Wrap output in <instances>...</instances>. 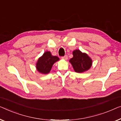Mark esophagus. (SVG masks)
Here are the masks:
<instances>
[{"instance_id": "34e87169", "label": "esophagus", "mask_w": 121, "mask_h": 121, "mask_svg": "<svg viewBox=\"0 0 121 121\" xmlns=\"http://www.w3.org/2000/svg\"><path fill=\"white\" fill-rule=\"evenodd\" d=\"M61 58H62V59H64V60H67L68 57H67V55H65V56H64L61 57Z\"/></svg>"}]
</instances>
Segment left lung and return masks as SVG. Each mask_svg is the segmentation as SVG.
I'll return each instance as SVG.
<instances>
[{
	"label": "left lung",
	"mask_w": 121,
	"mask_h": 121,
	"mask_svg": "<svg viewBox=\"0 0 121 121\" xmlns=\"http://www.w3.org/2000/svg\"><path fill=\"white\" fill-rule=\"evenodd\" d=\"M73 56L69 62L72 64L75 72L82 73L89 69L92 65V61L86 53H82L79 50L73 52Z\"/></svg>",
	"instance_id": "8db88e82"
}]
</instances>
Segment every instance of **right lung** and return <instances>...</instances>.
<instances>
[{
	"mask_svg": "<svg viewBox=\"0 0 121 121\" xmlns=\"http://www.w3.org/2000/svg\"><path fill=\"white\" fill-rule=\"evenodd\" d=\"M59 60L56 56H52L50 52H46L38 59L36 67L38 72L43 74H47L50 72L53 64Z\"/></svg>",
	"mask_w": 121,
	"mask_h": 121,
	"instance_id": "obj_1",
	"label": "right lung"
}]
</instances>
